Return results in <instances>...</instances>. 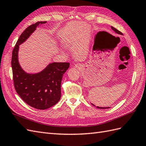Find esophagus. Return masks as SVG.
Returning a JSON list of instances; mask_svg holds the SVG:
<instances>
[{"mask_svg":"<svg viewBox=\"0 0 146 146\" xmlns=\"http://www.w3.org/2000/svg\"><path fill=\"white\" fill-rule=\"evenodd\" d=\"M80 66V65H78V64H76V65H75V67H77V68H78V67Z\"/></svg>","mask_w":146,"mask_h":146,"instance_id":"1","label":"esophagus"}]
</instances>
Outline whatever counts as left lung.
<instances>
[{
  "label": "left lung",
  "instance_id": "left-lung-1",
  "mask_svg": "<svg viewBox=\"0 0 146 146\" xmlns=\"http://www.w3.org/2000/svg\"><path fill=\"white\" fill-rule=\"evenodd\" d=\"M111 29L112 30H113V31L115 33H117V35H123V34L122 33L119 31H118V29H117L116 28H115L114 27H111ZM92 106H95V107H96L97 108H98V109H109V108H110V107H99V106H96L94 104H91Z\"/></svg>",
  "mask_w": 146,
  "mask_h": 146
}]
</instances>
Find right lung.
Masks as SVG:
<instances>
[{
  "label": "right lung",
  "mask_w": 146,
  "mask_h": 146,
  "mask_svg": "<svg viewBox=\"0 0 146 146\" xmlns=\"http://www.w3.org/2000/svg\"><path fill=\"white\" fill-rule=\"evenodd\" d=\"M39 21L29 26L22 33L12 52V68L15 88L28 105L39 110H46L57 104L61 98V82L70 63L52 62L36 73L26 72L18 61L19 46L25 42L39 25Z\"/></svg>",
  "instance_id": "obj_1"
}]
</instances>
